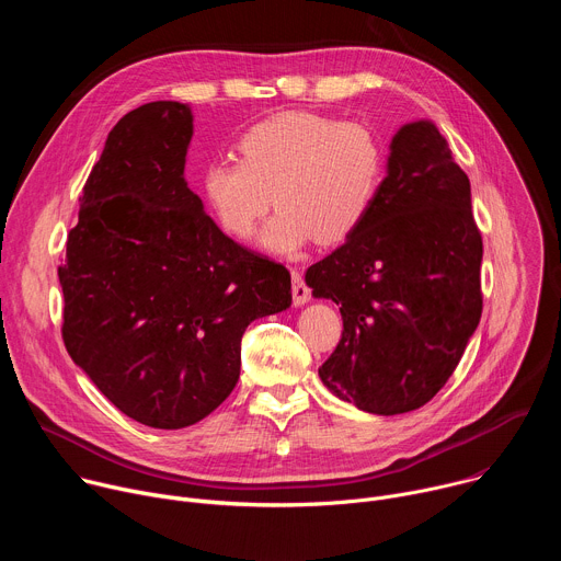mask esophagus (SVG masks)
Wrapping results in <instances>:
<instances>
[{
	"mask_svg": "<svg viewBox=\"0 0 561 561\" xmlns=\"http://www.w3.org/2000/svg\"><path fill=\"white\" fill-rule=\"evenodd\" d=\"M308 299H310V288L306 286L304 277L297 271H293V301H295V306H301Z\"/></svg>",
	"mask_w": 561,
	"mask_h": 561,
	"instance_id": "1",
	"label": "esophagus"
}]
</instances>
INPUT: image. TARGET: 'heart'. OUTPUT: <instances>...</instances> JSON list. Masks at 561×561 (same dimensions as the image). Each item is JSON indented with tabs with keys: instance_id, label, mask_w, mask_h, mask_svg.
Wrapping results in <instances>:
<instances>
[{
	"instance_id": "1",
	"label": "heart",
	"mask_w": 561,
	"mask_h": 561,
	"mask_svg": "<svg viewBox=\"0 0 561 561\" xmlns=\"http://www.w3.org/2000/svg\"><path fill=\"white\" fill-rule=\"evenodd\" d=\"M239 162H213L202 195L219 228L266 251L295 255L312 239L340 244L368 217L383 178V146L364 124L312 113H282L257 122L237 141Z\"/></svg>"
}]
</instances>
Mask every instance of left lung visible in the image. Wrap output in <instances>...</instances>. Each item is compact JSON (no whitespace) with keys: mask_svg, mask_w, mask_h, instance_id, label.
Instances as JSON below:
<instances>
[{"mask_svg":"<svg viewBox=\"0 0 561 561\" xmlns=\"http://www.w3.org/2000/svg\"><path fill=\"white\" fill-rule=\"evenodd\" d=\"M386 178L364 224L306 271L340 306L344 331L319 368L359 411L409 413L439 392L482 317V232L470 182L428 119L390 141Z\"/></svg>","mask_w":561,"mask_h":561,"instance_id":"obj_1","label":"left lung"}]
</instances>
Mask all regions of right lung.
I'll list each match as a JSON object with an SVG mask.
<instances>
[{"instance_id": "1", "label": "right lung", "mask_w": 561, "mask_h": 561, "mask_svg": "<svg viewBox=\"0 0 561 561\" xmlns=\"http://www.w3.org/2000/svg\"><path fill=\"white\" fill-rule=\"evenodd\" d=\"M193 113L150 102L108 133L59 266L72 362L130 420L175 431L232 392L242 335L293 301L290 273L239 247L184 178Z\"/></svg>"}]
</instances>
